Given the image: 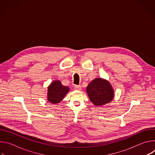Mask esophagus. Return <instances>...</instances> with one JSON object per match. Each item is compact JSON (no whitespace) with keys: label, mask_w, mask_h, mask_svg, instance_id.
Instances as JSON below:
<instances>
[{"label":"esophagus","mask_w":155,"mask_h":155,"mask_svg":"<svg viewBox=\"0 0 155 155\" xmlns=\"http://www.w3.org/2000/svg\"><path fill=\"white\" fill-rule=\"evenodd\" d=\"M74 89L75 90H81V86L80 85H75L74 86Z\"/></svg>","instance_id":"34e87169"}]
</instances>
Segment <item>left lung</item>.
<instances>
[{"mask_svg": "<svg viewBox=\"0 0 155 155\" xmlns=\"http://www.w3.org/2000/svg\"><path fill=\"white\" fill-rule=\"evenodd\" d=\"M86 93L91 102L100 107L111 102L114 97V90L110 83L104 78H96L86 87Z\"/></svg>", "mask_w": 155, "mask_h": 155, "instance_id": "obj_1", "label": "left lung"}]
</instances>
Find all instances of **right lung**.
Here are the masks:
<instances>
[{
    "instance_id": "add662e5",
    "label": "right lung",
    "mask_w": 155,
    "mask_h": 155,
    "mask_svg": "<svg viewBox=\"0 0 155 155\" xmlns=\"http://www.w3.org/2000/svg\"><path fill=\"white\" fill-rule=\"evenodd\" d=\"M69 91V87L62 84L61 81L56 80L48 86L47 101L53 104L61 102Z\"/></svg>"
}]
</instances>
